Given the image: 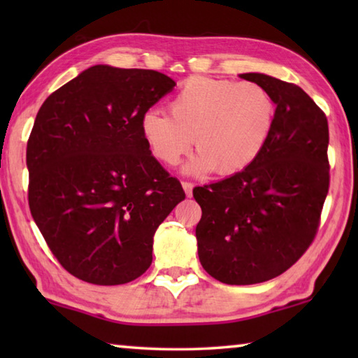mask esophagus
I'll return each instance as SVG.
<instances>
[{
  "mask_svg": "<svg viewBox=\"0 0 358 358\" xmlns=\"http://www.w3.org/2000/svg\"><path fill=\"white\" fill-rule=\"evenodd\" d=\"M181 186H183L186 196L191 197L192 196V187H194V185L191 183V181H183V183H181Z\"/></svg>",
  "mask_w": 358,
  "mask_h": 358,
  "instance_id": "esophagus-1",
  "label": "esophagus"
}]
</instances>
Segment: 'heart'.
<instances>
[{
	"instance_id": "b5f03b06",
	"label": "heart",
	"mask_w": 358,
	"mask_h": 358,
	"mask_svg": "<svg viewBox=\"0 0 358 358\" xmlns=\"http://www.w3.org/2000/svg\"><path fill=\"white\" fill-rule=\"evenodd\" d=\"M169 113L147 110L141 129L151 153L177 166L189 153L191 169L229 177L246 171L262 153L275 124L276 104L262 85L189 77L169 102Z\"/></svg>"
}]
</instances>
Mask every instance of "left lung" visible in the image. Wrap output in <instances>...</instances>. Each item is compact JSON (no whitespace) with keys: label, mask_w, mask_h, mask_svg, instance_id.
I'll list each match as a JSON object with an SVG mask.
<instances>
[{"label":"left lung","mask_w":358,"mask_h":358,"mask_svg":"<svg viewBox=\"0 0 358 358\" xmlns=\"http://www.w3.org/2000/svg\"><path fill=\"white\" fill-rule=\"evenodd\" d=\"M276 104L262 153L246 171L194 187L202 217L196 227L199 259L215 280L248 286L280 276L316 237L330 186L329 123L295 83L256 74Z\"/></svg>","instance_id":"obj_1"}]
</instances>
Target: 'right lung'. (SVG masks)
I'll return each mask as SVG.
<instances>
[{"label": "right lung", "mask_w": 358, "mask_h": 358, "mask_svg": "<svg viewBox=\"0 0 358 358\" xmlns=\"http://www.w3.org/2000/svg\"><path fill=\"white\" fill-rule=\"evenodd\" d=\"M175 82L98 64L53 92L27 143L28 203L53 256L82 281L117 286L153 260V235L186 197L151 155L142 115Z\"/></svg>", "instance_id": "right-lung-1"}]
</instances>
